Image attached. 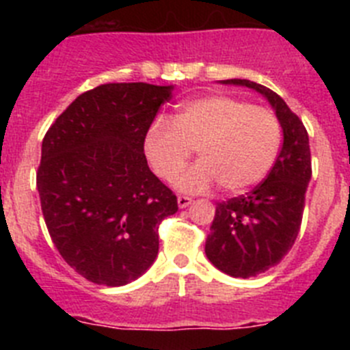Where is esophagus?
I'll return each instance as SVG.
<instances>
[{
	"instance_id": "esophagus-1",
	"label": "esophagus",
	"mask_w": 350,
	"mask_h": 350,
	"mask_svg": "<svg viewBox=\"0 0 350 350\" xmlns=\"http://www.w3.org/2000/svg\"><path fill=\"white\" fill-rule=\"evenodd\" d=\"M177 203H178V206H180V208H185V206H189L191 203H193V198H189V196H178L177 198Z\"/></svg>"
}]
</instances>
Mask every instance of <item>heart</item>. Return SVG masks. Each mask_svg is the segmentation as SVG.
Segmentation results:
<instances>
[{
  "instance_id": "obj_1",
  "label": "heart",
  "mask_w": 350,
  "mask_h": 350,
  "mask_svg": "<svg viewBox=\"0 0 350 350\" xmlns=\"http://www.w3.org/2000/svg\"><path fill=\"white\" fill-rule=\"evenodd\" d=\"M282 129L273 112L230 96H203L180 105L173 124L157 120L144 150L154 172L172 180L190 159L200 163L175 179L184 193H205L221 184L226 193L254 187L273 168Z\"/></svg>"
}]
</instances>
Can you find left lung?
I'll return each instance as SVG.
<instances>
[{
  "label": "left lung",
  "instance_id": "1",
  "mask_svg": "<svg viewBox=\"0 0 350 350\" xmlns=\"http://www.w3.org/2000/svg\"><path fill=\"white\" fill-rule=\"evenodd\" d=\"M254 89L275 110L284 144L265 182L250 193L217 203L205 254L231 277H256L282 261L298 237L312 177L308 133L277 92L245 79L221 80Z\"/></svg>",
  "mask_w": 350,
  "mask_h": 350
}]
</instances>
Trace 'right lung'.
<instances>
[{
  "label": "right lung",
  "mask_w": 350,
  "mask_h": 350,
  "mask_svg": "<svg viewBox=\"0 0 350 350\" xmlns=\"http://www.w3.org/2000/svg\"><path fill=\"white\" fill-rule=\"evenodd\" d=\"M173 85L103 83L83 92L42 142L36 187L59 254L94 284L126 286L157 258L177 196L150 172L144 142Z\"/></svg>",
  "instance_id": "1"
}]
</instances>
